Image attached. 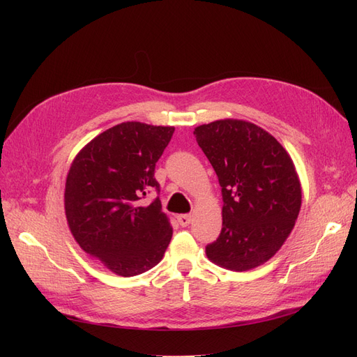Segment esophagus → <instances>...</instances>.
Masks as SVG:
<instances>
[{"instance_id": "obj_1", "label": "esophagus", "mask_w": 357, "mask_h": 357, "mask_svg": "<svg viewBox=\"0 0 357 357\" xmlns=\"http://www.w3.org/2000/svg\"><path fill=\"white\" fill-rule=\"evenodd\" d=\"M177 220L181 226H188L192 220V215L190 214H180V215H177Z\"/></svg>"}]
</instances>
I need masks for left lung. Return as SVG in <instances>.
Instances as JSON below:
<instances>
[{
	"mask_svg": "<svg viewBox=\"0 0 357 357\" xmlns=\"http://www.w3.org/2000/svg\"><path fill=\"white\" fill-rule=\"evenodd\" d=\"M193 135L222 188V232L205 247L211 262L247 271L271 259L301 210V183L290 156L262 128L225 119Z\"/></svg>",
	"mask_w": 357,
	"mask_h": 357,
	"instance_id": "1",
	"label": "left lung"
}]
</instances>
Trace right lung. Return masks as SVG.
<instances>
[{"label":"right lung","mask_w":357,"mask_h":357,"mask_svg":"<svg viewBox=\"0 0 357 357\" xmlns=\"http://www.w3.org/2000/svg\"><path fill=\"white\" fill-rule=\"evenodd\" d=\"M172 126L123 122L86 144L66 183V214L75 241L117 275L132 277L160 262L172 228L160 199L155 167Z\"/></svg>","instance_id":"right-lung-1"}]
</instances>
